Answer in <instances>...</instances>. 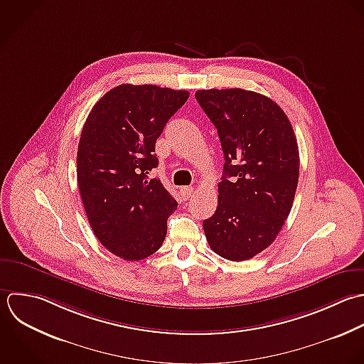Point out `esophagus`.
<instances>
[{
    "instance_id": "esophagus-1",
    "label": "esophagus",
    "mask_w": 364,
    "mask_h": 364,
    "mask_svg": "<svg viewBox=\"0 0 364 364\" xmlns=\"http://www.w3.org/2000/svg\"><path fill=\"white\" fill-rule=\"evenodd\" d=\"M193 191H194L193 187H181V188H180V194H181V197H183L184 200H188V198L191 197Z\"/></svg>"
}]
</instances>
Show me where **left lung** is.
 I'll return each mask as SVG.
<instances>
[{
  "mask_svg": "<svg viewBox=\"0 0 364 364\" xmlns=\"http://www.w3.org/2000/svg\"><path fill=\"white\" fill-rule=\"evenodd\" d=\"M224 151L218 205L203 227L211 250L245 261L268 248L288 218L299 178L298 141L269 97L234 87L197 90Z\"/></svg>",
  "mask_w": 364,
  "mask_h": 364,
  "instance_id": "1",
  "label": "left lung"
}]
</instances>
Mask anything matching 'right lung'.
<instances>
[{
	"mask_svg": "<svg viewBox=\"0 0 364 364\" xmlns=\"http://www.w3.org/2000/svg\"><path fill=\"white\" fill-rule=\"evenodd\" d=\"M187 90L119 85L92 107L77 146L80 198L100 244L124 261L154 254L167 234L177 201L159 178L154 146Z\"/></svg>",
	"mask_w": 364,
	"mask_h": 364,
	"instance_id": "add662e5",
	"label": "right lung"
}]
</instances>
